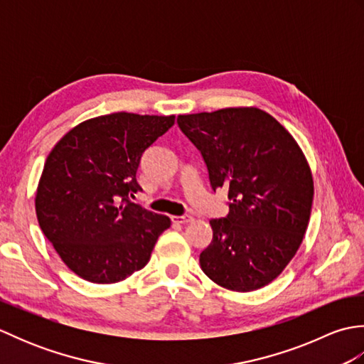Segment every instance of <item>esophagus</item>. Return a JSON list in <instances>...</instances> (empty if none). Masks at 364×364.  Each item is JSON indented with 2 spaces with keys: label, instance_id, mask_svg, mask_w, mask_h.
I'll return each instance as SVG.
<instances>
[{
  "label": "esophagus",
  "instance_id": "esophagus-1",
  "mask_svg": "<svg viewBox=\"0 0 364 364\" xmlns=\"http://www.w3.org/2000/svg\"><path fill=\"white\" fill-rule=\"evenodd\" d=\"M172 222L173 223H181V225H184V223L192 222V215H172Z\"/></svg>",
  "mask_w": 364,
  "mask_h": 364
}]
</instances>
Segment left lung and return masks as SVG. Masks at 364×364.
<instances>
[{
	"label": "left lung",
	"mask_w": 364,
	"mask_h": 364,
	"mask_svg": "<svg viewBox=\"0 0 364 364\" xmlns=\"http://www.w3.org/2000/svg\"><path fill=\"white\" fill-rule=\"evenodd\" d=\"M178 127L202 153L211 188L228 189L227 218L211 219L213 241L200 267L230 291L274 282L304 241L314 184L289 131L258 107L178 115Z\"/></svg>",
	"instance_id": "8db88e82"
}]
</instances>
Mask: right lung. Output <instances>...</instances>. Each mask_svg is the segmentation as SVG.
I'll return each mask as SVG.
<instances>
[{"label":"right lung","mask_w":364,"mask_h":364,"mask_svg":"<svg viewBox=\"0 0 364 364\" xmlns=\"http://www.w3.org/2000/svg\"><path fill=\"white\" fill-rule=\"evenodd\" d=\"M175 115L114 112L81 122L53 146L36 192L43 235L84 280H125L150 261L167 215L129 200L142 153Z\"/></svg>","instance_id":"obj_1"}]
</instances>
